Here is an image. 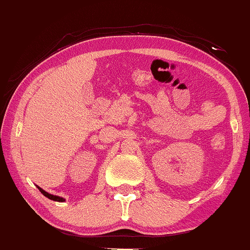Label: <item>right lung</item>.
<instances>
[{
    "label": "right lung",
    "instance_id": "right-lung-1",
    "mask_svg": "<svg viewBox=\"0 0 250 250\" xmlns=\"http://www.w3.org/2000/svg\"><path fill=\"white\" fill-rule=\"evenodd\" d=\"M37 188L39 189V191H41L42 194H43L44 196H46V198L48 199H50V200H54V201H60V202H63L64 201V199L63 198H61V196H57V195H52V194H49V193H46L45 190H43V189H42L41 187H38V186H37Z\"/></svg>",
    "mask_w": 250,
    "mask_h": 250
}]
</instances>
